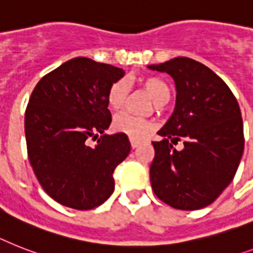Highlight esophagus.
Masks as SVG:
<instances>
[{
    "label": "esophagus",
    "instance_id": "1",
    "mask_svg": "<svg viewBox=\"0 0 253 253\" xmlns=\"http://www.w3.org/2000/svg\"><path fill=\"white\" fill-rule=\"evenodd\" d=\"M131 147L133 148V149H135V148H137L139 147V145L141 144V141L140 140H133V139H131Z\"/></svg>",
    "mask_w": 253,
    "mask_h": 253
}]
</instances>
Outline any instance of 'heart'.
I'll return each mask as SVG.
<instances>
[{
	"label": "heart",
	"instance_id": "heart-1",
	"mask_svg": "<svg viewBox=\"0 0 253 253\" xmlns=\"http://www.w3.org/2000/svg\"><path fill=\"white\" fill-rule=\"evenodd\" d=\"M137 85L152 98L155 108L165 104L170 97L169 85L157 77H140L136 79ZM127 97V87L125 82L117 80L106 92V104L113 112H118L125 105ZM113 130L123 133L133 140H143L153 130L152 121L145 118L131 116V114H120L113 121Z\"/></svg>",
	"mask_w": 253,
	"mask_h": 253
}]
</instances>
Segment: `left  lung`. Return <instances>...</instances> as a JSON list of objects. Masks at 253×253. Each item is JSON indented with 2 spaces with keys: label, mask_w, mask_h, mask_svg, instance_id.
<instances>
[{
  "label": "left lung",
  "mask_w": 253,
  "mask_h": 253,
  "mask_svg": "<svg viewBox=\"0 0 253 253\" xmlns=\"http://www.w3.org/2000/svg\"><path fill=\"white\" fill-rule=\"evenodd\" d=\"M148 69L175 82V109L153 141L152 190L170 207L196 211L212 204L234 179L244 149L243 120L237 98L203 63L176 57ZM180 138L185 148L172 144Z\"/></svg>",
  "instance_id": "obj_1"
}]
</instances>
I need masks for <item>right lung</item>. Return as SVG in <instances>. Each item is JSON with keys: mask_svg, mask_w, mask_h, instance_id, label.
I'll return each mask as SVG.
<instances>
[{"mask_svg": "<svg viewBox=\"0 0 253 253\" xmlns=\"http://www.w3.org/2000/svg\"><path fill=\"white\" fill-rule=\"evenodd\" d=\"M123 75L120 67L78 57L41 78L32 91L24 117L28 160L59 204L89 211L114 191L113 173L131 145L123 133L104 135L112 122L106 92ZM91 140H98L96 147Z\"/></svg>", "mask_w": 253, "mask_h": 253, "instance_id": "obj_1", "label": "right lung"}]
</instances>
